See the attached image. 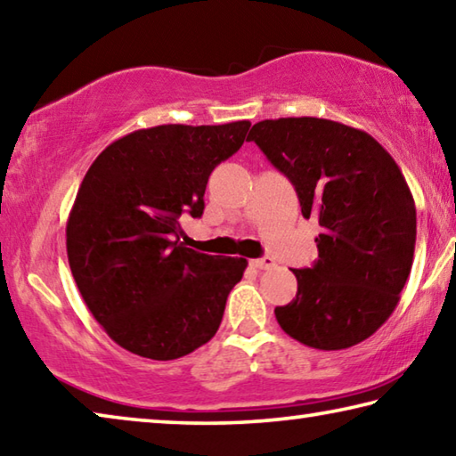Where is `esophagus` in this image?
Returning <instances> with one entry per match:
<instances>
[{"mask_svg": "<svg viewBox=\"0 0 456 456\" xmlns=\"http://www.w3.org/2000/svg\"><path fill=\"white\" fill-rule=\"evenodd\" d=\"M251 264H253V267H257V269H272V267L277 265L273 257H259V259H253Z\"/></svg>", "mask_w": 456, "mask_h": 456, "instance_id": "esophagus-1", "label": "esophagus"}]
</instances>
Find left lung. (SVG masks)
Masks as SVG:
<instances>
[{
    "instance_id": "8db88e82",
    "label": "left lung",
    "mask_w": 456,
    "mask_h": 456,
    "mask_svg": "<svg viewBox=\"0 0 456 456\" xmlns=\"http://www.w3.org/2000/svg\"><path fill=\"white\" fill-rule=\"evenodd\" d=\"M247 141L322 227L318 261L293 269L297 293L277 323L315 350L360 344L395 312L412 267L416 207L398 165L364 130L326 118L261 120Z\"/></svg>"
}]
</instances>
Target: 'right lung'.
<instances>
[{"label":"right lung","mask_w":456,"mask_h":456,"mask_svg":"<svg viewBox=\"0 0 456 456\" xmlns=\"http://www.w3.org/2000/svg\"><path fill=\"white\" fill-rule=\"evenodd\" d=\"M249 126L134 130L84 176L66 225L68 261L96 322L136 356L175 360L217 334L247 261L184 247L181 219L203 215L213 168L241 149Z\"/></svg>","instance_id":"obj_1"}]
</instances>
